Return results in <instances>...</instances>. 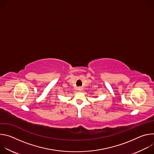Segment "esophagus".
Listing matches in <instances>:
<instances>
[{"mask_svg":"<svg viewBox=\"0 0 154 154\" xmlns=\"http://www.w3.org/2000/svg\"><path fill=\"white\" fill-rule=\"evenodd\" d=\"M78 90H79V91H82V88H78Z\"/></svg>","mask_w":154,"mask_h":154,"instance_id":"1","label":"esophagus"}]
</instances>
